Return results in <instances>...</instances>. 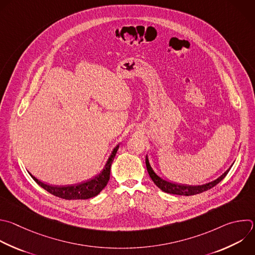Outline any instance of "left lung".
Wrapping results in <instances>:
<instances>
[{"label":"left lung","instance_id":"8db88e82","mask_svg":"<svg viewBox=\"0 0 255 255\" xmlns=\"http://www.w3.org/2000/svg\"><path fill=\"white\" fill-rule=\"evenodd\" d=\"M146 167H147V171L149 173V176L151 177L152 181L156 184V186L158 188H160L162 191L166 192V193H170V194H176V195H184V196H189V195H195V194H199L202 193L204 191H207L209 189H211L212 187H214L216 184H218L229 172L230 168L227 169V170L220 176L218 177L216 180L203 184V185H197V186H191V185H179V184H175V183H171L169 181H166L165 179H163L160 175H158L154 170L153 168L150 165L149 162V158L146 155Z\"/></svg>","mask_w":255,"mask_h":255}]
</instances>
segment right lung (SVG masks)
Listing matches in <instances>:
<instances>
[{
  "instance_id": "right-lung-1",
  "label": "right lung",
  "mask_w": 255,
  "mask_h": 255,
  "mask_svg": "<svg viewBox=\"0 0 255 255\" xmlns=\"http://www.w3.org/2000/svg\"><path fill=\"white\" fill-rule=\"evenodd\" d=\"M118 148H119V145H117L114 148L105 167L103 168V170L99 174H97L93 178H91L87 181H84L82 183L68 185V186H51V185H47V184L41 182L36 177H34L32 174H30V175L42 188H44L49 193H51L57 197L67 199V200L88 199V198L98 195L103 190V188L107 185L109 178H110L111 164L115 158Z\"/></svg>"
}]
</instances>
